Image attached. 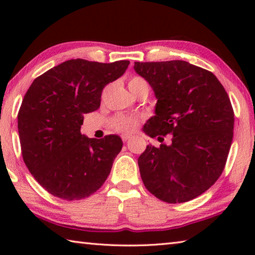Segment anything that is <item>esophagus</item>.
<instances>
[{
    "label": "esophagus",
    "instance_id": "34e87169",
    "mask_svg": "<svg viewBox=\"0 0 255 255\" xmlns=\"http://www.w3.org/2000/svg\"><path fill=\"white\" fill-rule=\"evenodd\" d=\"M129 138H130V136H128V135H123L122 136V139H123V141H125V143H126V141L129 139Z\"/></svg>",
    "mask_w": 255,
    "mask_h": 255
}]
</instances>
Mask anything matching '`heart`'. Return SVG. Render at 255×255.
I'll return each mask as SVG.
<instances>
[{"label":"heart","instance_id":"obj_1","mask_svg":"<svg viewBox=\"0 0 255 255\" xmlns=\"http://www.w3.org/2000/svg\"><path fill=\"white\" fill-rule=\"evenodd\" d=\"M143 85H147L146 82L140 79V77H131L128 82V88L130 90V92L136 91L138 88ZM138 124V119L132 117V116H128V115H118L111 120V127L115 129L116 131L119 132H124V133H130L132 132L135 129L137 128Z\"/></svg>","mask_w":255,"mask_h":255}]
</instances>
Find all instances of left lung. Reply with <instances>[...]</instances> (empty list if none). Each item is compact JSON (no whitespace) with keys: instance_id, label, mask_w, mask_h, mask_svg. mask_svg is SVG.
I'll return each mask as SVG.
<instances>
[{"instance_id":"obj_1","label":"left lung","mask_w":255,"mask_h":255,"mask_svg":"<svg viewBox=\"0 0 255 255\" xmlns=\"http://www.w3.org/2000/svg\"><path fill=\"white\" fill-rule=\"evenodd\" d=\"M157 99L144 126L149 137L171 135L169 145H147L138 157L145 188L169 204L207 191L223 173L233 140L234 111L213 73L184 60L135 62Z\"/></svg>"}]
</instances>
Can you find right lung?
Instances as JSON below:
<instances>
[{"instance_id": "add662e5", "label": "right lung", "mask_w": 255, "mask_h": 255, "mask_svg": "<svg viewBox=\"0 0 255 255\" xmlns=\"http://www.w3.org/2000/svg\"><path fill=\"white\" fill-rule=\"evenodd\" d=\"M129 60L70 59L34 79L21 103L18 130L30 173L50 195L81 200L101 188L123 147L122 138L81 133L84 115L99 109L102 90Z\"/></svg>"}]
</instances>
